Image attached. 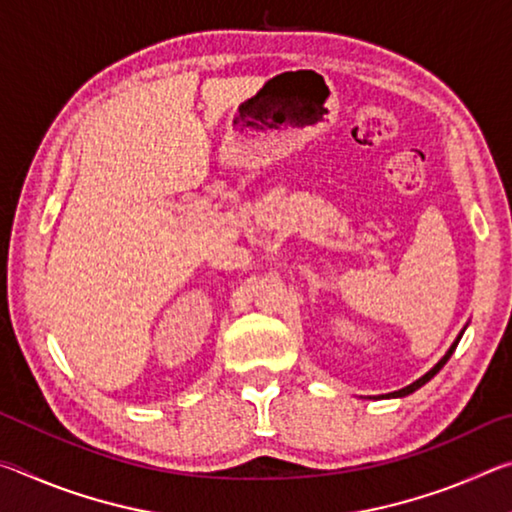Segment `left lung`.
<instances>
[{"mask_svg":"<svg viewBox=\"0 0 512 512\" xmlns=\"http://www.w3.org/2000/svg\"><path fill=\"white\" fill-rule=\"evenodd\" d=\"M463 336V334H461ZM461 336H458V339L454 341V345H452V348H449L447 350V354H445V357L443 359H440L438 363H436V366H433L429 372H427V375H424V377H420L418 381H413V384H409V386H406V388H400V391H395V393H391V395H388V397H404V395H411L413 391H418V388L420 386H424V384H427V381L433 377V375H438V372H440V368H443L445 366V363L449 361V357H452V352L456 350V345H458V341H461Z\"/></svg>","mask_w":512,"mask_h":512,"instance_id":"8db88e82","label":"left lung"}]
</instances>
